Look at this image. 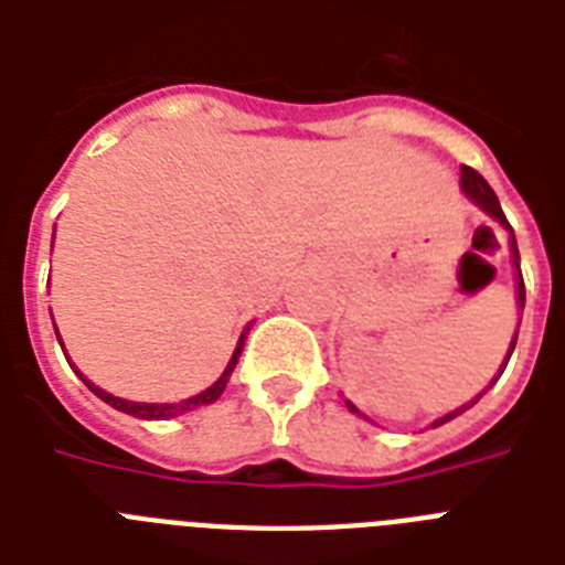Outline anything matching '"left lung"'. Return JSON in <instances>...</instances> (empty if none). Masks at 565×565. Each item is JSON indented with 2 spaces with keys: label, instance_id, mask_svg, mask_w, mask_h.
Here are the masks:
<instances>
[{
  "label": "left lung",
  "instance_id": "1",
  "mask_svg": "<svg viewBox=\"0 0 565 565\" xmlns=\"http://www.w3.org/2000/svg\"><path fill=\"white\" fill-rule=\"evenodd\" d=\"M460 184H463V193L469 195V199H472L475 204H481L483 211L490 213V216H495V220H499L501 225H504V228L513 231V228H510L508 216H504V211H501L499 195H495V190H492L490 184H487V179H483L481 172H475L472 167H460ZM487 231H490V228H487ZM510 246H513V264H516V260H519V248H516V237H513V234H510ZM516 269H519V264H516ZM516 284H519V308H525V281H522V269H519V273H516ZM513 349H516V337H513V343H510L508 361H510V354H513ZM504 366H508V363H504ZM504 366H501V372H504ZM495 381H499V375H495ZM478 398H481V395H478ZM478 398H475V402H478ZM475 402H469V404H466V407H472ZM345 404H349V402H345ZM466 407H460V411L448 413V416L437 419V422H434V428H437V425H443V422L460 416V413H463ZM349 411L358 413V407H354V404H349Z\"/></svg>",
  "mask_w": 565,
  "mask_h": 565
}]
</instances>
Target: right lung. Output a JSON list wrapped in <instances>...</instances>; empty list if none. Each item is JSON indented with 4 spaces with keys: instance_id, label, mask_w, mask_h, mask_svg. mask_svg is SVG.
Returning <instances> with one entry per match:
<instances>
[{
    "instance_id": "obj_1",
    "label": "right lung",
    "mask_w": 565,
    "mask_h": 565,
    "mask_svg": "<svg viewBox=\"0 0 565 565\" xmlns=\"http://www.w3.org/2000/svg\"><path fill=\"white\" fill-rule=\"evenodd\" d=\"M61 340V337H57ZM243 340H246V334L239 337V345H237V352H234V358H231L228 363V370L222 372V377L216 381L213 386H207L204 393L193 395V398H188V402H179V404H140V402H126V398H117V395H110L105 393V390H99L96 384H90L87 377L82 375V381L87 386H90V393H96L105 404H110V407H117V411L128 413V416H137V419H172V416H181V413H188V411H195V407H202V404H211L216 402L222 395V390H225V384H228V377L231 372H234V366H237V358L239 352H243Z\"/></svg>"
}]
</instances>
